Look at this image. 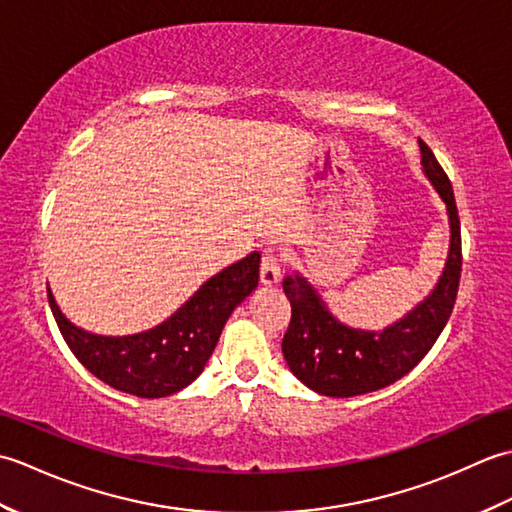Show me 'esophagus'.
I'll list each match as a JSON object with an SVG mask.
<instances>
[{
  "mask_svg": "<svg viewBox=\"0 0 512 512\" xmlns=\"http://www.w3.org/2000/svg\"><path fill=\"white\" fill-rule=\"evenodd\" d=\"M259 279L264 286H277L281 281V264L273 250H266L262 257V266H259Z\"/></svg>",
  "mask_w": 512,
  "mask_h": 512,
  "instance_id": "esophagus-1",
  "label": "esophagus"
}]
</instances>
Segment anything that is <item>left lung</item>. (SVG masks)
I'll return each mask as SVG.
<instances>
[{
  "label": "left lung",
  "instance_id": "1",
  "mask_svg": "<svg viewBox=\"0 0 512 512\" xmlns=\"http://www.w3.org/2000/svg\"><path fill=\"white\" fill-rule=\"evenodd\" d=\"M422 171L447 204L449 255L436 288L405 317L385 330H358L341 323L306 277L284 279L292 319L281 341L290 372L321 396L350 398L383 389L409 374L438 341L447 325L462 273L460 217L451 182L433 151L418 140Z\"/></svg>",
  "mask_w": 512,
  "mask_h": 512
}]
</instances>
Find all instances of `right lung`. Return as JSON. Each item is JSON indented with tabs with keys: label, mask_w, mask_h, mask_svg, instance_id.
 I'll list each match as a JSON object with an SVG mask.
<instances>
[{
	"label": "right lung",
	"mask_w": 512,
	"mask_h": 512,
	"mask_svg": "<svg viewBox=\"0 0 512 512\" xmlns=\"http://www.w3.org/2000/svg\"><path fill=\"white\" fill-rule=\"evenodd\" d=\"M259 281V253L246 255L198 288L156 328L105 336L74 325L48 288L50 310L72 354L85 369L125 394L165 398L191 385L209 361L224 323Z\"/></svg>",
	"instance_id": "1"
}]
</instances>
